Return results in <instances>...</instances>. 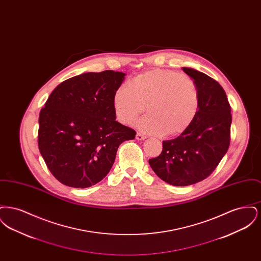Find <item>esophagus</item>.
<instances>
[{"mask_svg":"<svg viewBox=\"0 0 261 261\" xmlns=\"http://www.w3.org/2000/svg\"><path fill=\"white\" fill-rule=\"evenodd\" d=\"M136 139L137 140H139V141H142V140H145V139H146V136H145V135H142V134L139 133V132H137Z\"/></svg>","mask_w":261,"mask_h":261,"instance_id":"esophagus-1","label":"esophagus"}]
</instances>
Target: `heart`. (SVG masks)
<instances>
[{"mask_svg":"<svg viewBox=\"0 0 261 261\" xmlns=\"http://www.w3.org/2000/svg\"><path fill=\"white\" fill-rule=\"evenodd\" d=\"M137 121L143 132L178 136L195 120L199 110V88L186 74L170 69H152L137 75L129 85H121L113 95V110L123 124Z\"/></svg>","mask_w":261,"mask_h":261,"instance_id":"1","label":"heart"}]
</instances>
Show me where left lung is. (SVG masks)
<instances>
[{
	"label": "left lung",
	"instance_id": "8db88e82",
	"mask_svg": "<svg viewBox=\"0 0 261 261\" xmlns=\"http://www.w3.org/2000/svg\"><path fill=\"white\" fill-rule=\"evenodd\" d=\"M199 88L195 120L180 136L162 142V153L149 161L153 172L173 186L202 181L217 167L230 145L231 107L221 85L208 75L183 67Z\"/></svg>",
	"mask_w": 261,
	"mask_h": 261
}]
</instances>
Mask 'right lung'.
<instances>
[{"mask_svg": "<svg viewBox=\"0 0 261 261\" xmlns=\"http://www.w3.org/2000/svg\"><path fill=\"white\" fill-rule=\"evenodd\" d=\"M125 73L106 70L69 78L56 88L39 115L38 146L50 173L66 186L101 181L119 145L136 132L115 120L113 95Z\"/></svg>", "mask_w": 261, "mask_h": 261, "instance_id": "add662e5", "label": "right lung"}]
</instances>
